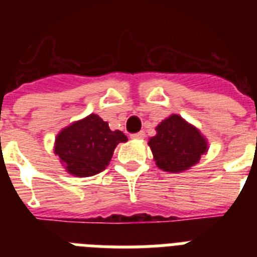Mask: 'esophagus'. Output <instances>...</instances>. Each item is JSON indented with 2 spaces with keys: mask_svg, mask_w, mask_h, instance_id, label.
Here are the masks:
<instances>
[{
  "mask_svg": "<svg viewBox=\"0 0 257 257\" xmlns=\"http://www.w3.org/2000/svg\"><path fill=\"white\" fill-rule=\"evenodd\" d=\"M144 137H145L144 132H139V133H135V135H132V139H136V140H143Z\"/></svg>",
  "mask_w": 257,
  "mask_h": 257,
  "instance_id": "obj_1",
  "label": "esophagus"
}]
</instances>
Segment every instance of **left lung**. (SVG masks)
<instances>
[{"label":"left lung","mask_w":257,"mask_h":257,"mask_svg":"<svg viewBox=\"0 0 257 257\" xmlns=\"http://www.w3.org/2000/svg\"><path fill=\"white\" fill-rule=\"evenodd\" d=\"M148 145L157 167L171 173L191 169L208 152L207 139L176 113L157 125L156 136L149 139Z\"/></svg>","instance_id":"8db88e82"}]
</instances>
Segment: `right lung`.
<instances>
[{"label":"right lung","instance_id":"1","mask_svg":"<svg viewBox=\"0 0 257 257\" xmlns=\"http://www.w3.org/2000/svg\"><path fill=\"white\" fill-rule=\"evenodd\" d=\"M126 141L121 131H110L106 121L92 113L62 128L53 151L69 175L90 177L104 171L117 145Z\"/></svg>","mask_w":257,"mask_h":257}]
</instances>
